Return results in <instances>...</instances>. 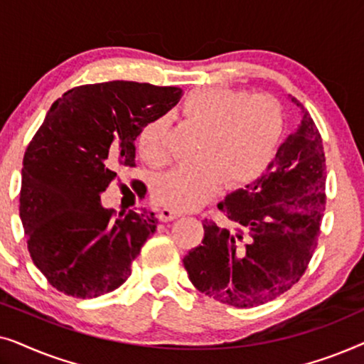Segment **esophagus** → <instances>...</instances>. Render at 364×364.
Segmentation results:
<instances>
[{"label":"esophagus","mask_w":364,"mask_h":364,"mask_svg":"<svg viewBox=\"0 0 364 364\" xmlns=\"http://www.w3.org/2000/svg\"><path fill=\"white\" fill-rule=\"evenodd\" d=\"M181 215H182L181 212L172 210V208H167V207H164L159 210V218H161L162 222H171V220H173V218H178Z\"/></svg>","instance_id":"obj_1"}]
</instances>
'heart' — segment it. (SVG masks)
Returning <instances> with one entry per match:
<instances>
[{
	"mask_svg": "<svg viewBox=\"0 0 364 364\" xmlns=\"http://www.w3.org/2000/svg\"><path fill=\"white\" fill-rule=\"evenodd\" d=\"M188 122L203 129L196 161L162 176L154 198L172 210L187 212L210 200L220 183L237 187L255 178L275 152L283 127L282 109L272 97L227 87L191 91L181 102ZM167 124L154 119L139 134L141 156L152 166L167 162Z\"/></svg>",
	"mask_w": 364,
	"mask_h": 364,
	"instance_id": "heart-1",
	"label": "heart"
}]
</instances>
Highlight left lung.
<instances>
[{
  "instance_id": "left-lung-1",
  "label": "left lung",
  "mask_w": 364,
  "mask_h": 364,
  "mask_svg": "<svg viewBox=\"0 0 364 364\" xmlns=\"http://www.w3.org/2000/svg\"><path fill=\"white\" fill-rule=\"evenodd\" d=\"M301 121L245 188L228 193L218 208L232 228L203 220V240L183 257L198 291L237 308L258 306L290 290L313 257L323 210L326 166L313 119Z\"/></svg>"
}]
</instances>
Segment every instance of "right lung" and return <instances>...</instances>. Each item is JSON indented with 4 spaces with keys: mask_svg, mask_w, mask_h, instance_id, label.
Masks as SVG:
<instances>
[{
    "mask_svg": "<svg viewBox=\"0 0 364 364\" xmlns=\"http://www.w3.org/2000/svg\"><path fill=\"white\" fill-rule=\"evenodd\" d=\"M181 96V87L109 81L74 87L48 111L24 154L19 218L34 265L56 290L96 298L131 275L157 218L116 213L101 193L119 168L136 166L139 134Z\"/></svg>",
    "mask_w": 364,
    "mask_h": 364,
    "instance_id": "right-lung-1",
    "label": "right lung"
}]
</instances>
